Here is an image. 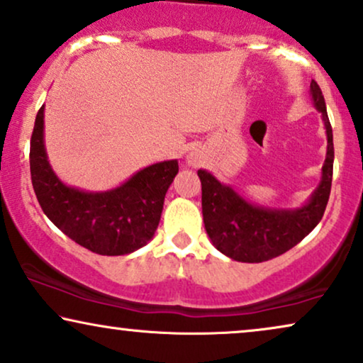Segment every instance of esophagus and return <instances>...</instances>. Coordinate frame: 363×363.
Masks as SVG:
<instances>
[{
	"mask_svg": "<svg viewBox=\"0 0 363 363\" xmlns=\"http://www.w3.org/2000/svg\"><path fill=\"white\" fill-rule=\"evenodd\" d=\"M186 162H188V164H191V167H196V164H200V157H199V153H196V152H191V153L188 155V157H186Z\"/></svg>",
	"mask_w": 363,
	"mask_h": 363,
	"instance_id": "obj_1",
	"label": "esophagus"
}]
</instances>
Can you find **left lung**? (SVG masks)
Wrapping results in <instances>:
<instances>
[{"label": "left lung", "mask_w": 363, "mask_h": 363, "mask_svg": "<svg viewBox=\"0 0 363 363\" xmlns=\"http://www.w3.org/2000/svg\"><path fill=\"white\" fill-rule=\"evenodd\" d=\"M313 106L322 113L327 133V157L322 180L298 208H267L245 200L230 185L206 170H199L205 230L218 252L237 262L260 263L289 252L322 220L333 175V135L325 100L317 82L310 83Z\"/></svg>", "instance_id": "8db88e82"}]
</instances>
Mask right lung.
Instances as JSON below:
<instances>
[{
	"label": "right lung",
	"mask_w": 363,
	"mask_h": 363,
	"mask_svg": "<svg viewBox=\"0 0 363 363\" xmlns=\"http://www.w3.org/2000/svg\"><path fill=\"white\" fill-rule=\"evenodd\" d=\"M30 170L45 215L73 242L98 255H128L157 232L167 190L178 173L177 160L153 163L120 186L84 191L56 177L45 148V106L35 120Z\"/></svg>",
	"instance_id": "1"
}]
</instances>
